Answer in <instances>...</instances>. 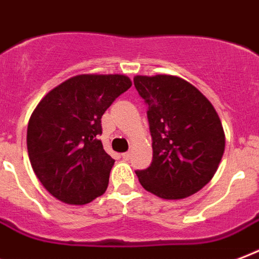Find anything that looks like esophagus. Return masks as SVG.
<instances>
[{
    "label": "esophagus",
    "mask_w": 259,
    "mask_h": 259,
    "mask_svg": "<svg viewBox=\"0 0 259 259\" xmlns=\"http://www.w3.org/2000/svg\"><path fill=\"white\" fill-rule=\"evenodd\" d=\"M121 157H123V159H125V161H128V159L131 158V151L124 152V154H121Z\"/></svg>",
    "instance_id": "1"
}]
</instances>
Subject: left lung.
<instances>
[{
    "instance_id": "8db88e82",
    "label": "left lung",
    "mask_w": 259,
    "mask_h": 259,
    "mask_svg": "<svg viewBox=\"0 0 259 259\" xmlns=\"http://www.w3.org/2000/svg\"><path fill=\"white\" fill-rule=\"evenodd\" d=\"M134 83L148 105L152 162L138 170L140 185L165 200H181L215 176L226 146L223 125L208 98L176 75H136Z\"/></svg>"
}]
</instances>
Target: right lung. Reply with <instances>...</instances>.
<instances>
[{
    "label": "right lung",
    "mask_w": 259,
    "mask_h": 259,
    "mask_svg": "<svg viewBox=\"0 0 259 259\" xmlns=\"http://www.w3.org/2000/svg\"><path fill=\"white\" fill-rule=\"evenodd\" d=\"M132 82L123 74H81L50 90L28 121L27 147L41 185L59 201L85 205L105 193L115 159L101 117Z\"/></svg>",
    "instance_id": "obj_1"
}]
</instances>
